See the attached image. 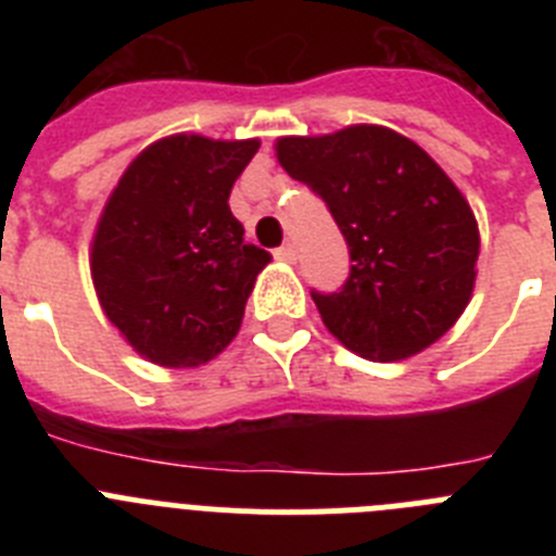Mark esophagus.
<instances>
[{
	"label": "esophagus",
	"mask_w": 556,
	"mask_h": 556,
	"mask_svg": "<svg viewBox=\"0 0 556 556\" xmlns=\"http://www.w3.org/2000/svg\"><path fill=\"white\" fill-rule=\"evenodd\" d=\"M275 258L283 264H294V258H298V250H294L292 244H283V248L275 250Z\"/></svg>",
	"instance_id": "1"
}]
</instances>
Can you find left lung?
I'll return each mask as SVG.
<instances>
[{"label":"left lung","mask_w":556,"mask_h":556,"mask_svg":"<svg viewBox=\"0 0 556 556\" xmlns=\"http://www.w3.org/2000/svg\"><path fill=\"white\" fill-rule=\"evenodd\" d=\"M278 161L345 236V283L312 289L328 331L372 362L443 337L468 306L479 258L473 211L448 175L415 141L376 125L281 139Z\"/></svg>","instance_id":"left-lung-1"}]
</instances>
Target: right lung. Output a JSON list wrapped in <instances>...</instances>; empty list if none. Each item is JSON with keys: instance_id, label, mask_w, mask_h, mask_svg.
I'll list each match as a JSON object with an SVG mask.
<instances>
[{"instance_id": "add662e5", "label": "right lung", "mask_w": 556, "mask_h": 556, "mask_svg": "<svg viewBox=\"0 0 556 556\" xmlns=\"http://www.w3.org/2000/svg\"><path fill=\"white\" fill-rule=\"evenodd\" d=\"M258 141L172 136L127 166L97 225L91 275L108 320L141 356L198 367L236 337L273 255L244 242L230 189Z\"/></svg>"}]
</instances>
